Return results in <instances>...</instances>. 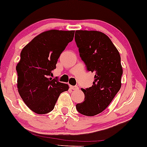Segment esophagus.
Returning a JSON list of instances; mask_svg holds the SVG:
<instances>
[{
	"label": "esophagus",
	"mask_w": 147,
	"mask_h": 147,
	"mask_svg": "<svg viewBox=\"0 0 147 147\" xmlns=\"http://www.w3.org/2000/svg\"><path fill=\"white\" fill-rule=\"evenodd\" d=\"M70 88L72 90H78L79 89V87L77 86H70Z\"/></svg>",
	"instance_id": "esophagus-1"
}]
</instances>
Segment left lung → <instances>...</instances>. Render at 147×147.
I'll return each mask as SVG.
<instances>
[{"mask_svg": "<svg viewBox=\"0 0 147 147\" xmlns=\"http://www.w3.org/2000/svg\"><path fill=\"white\" fill-rule=\"evenodd\" d=\"M75 40L87 71L95 74L91 87L82 88L83 102L76 109L85 116H95L108 107L121 88L123 70L121 56L111 40L95 30H76Z\"/></svg>", "mask_w": 147, "mask_h": 147, "instance_id": "1", "label": "left lung"}]
</instances>
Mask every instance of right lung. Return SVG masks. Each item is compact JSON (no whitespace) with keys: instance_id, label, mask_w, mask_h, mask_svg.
Returning <instances> with one entry per match:
<instances>
[{"instance_id":"1","label":"right lung","mask_w":147,"mask_h":147,"mask_svg":"<svg viewBox=\"0 0 147 147\" xmlns=\"http://www.w3.org/2000/svg\"><path fill=\"white\" fill-rule=\"evenodd\" d=\"M74 30L43 32L24 47L16 67L17 88L24 103L37 114L53 110L68 85L50 77L61 54L73 40Z\"/></svg>"}]
</instances>
